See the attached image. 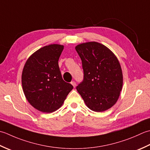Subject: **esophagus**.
<instances>
[{
    "instance_id": "obj_1",
    "label": "esophagus",
    "mask_w": 150,
    "mask_h": 150,
    "mask_svg": "<svg viewBox=\"0 0 150 150\" xmlns=\"http://www.w3.org/2000/svg\"><path fill=\"white\" fill-rule=\"evenodd\" d=\"M71 84H72V85L74 87H75L76 86V82L75 81H71Z\"/></svg>"
}]
</instances>
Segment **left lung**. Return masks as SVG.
<instances>
[{
    "instance_id": "1",
    "label": "left lung",
    "mask_w": 150,
    "mask_h": 150,
    "mask_svg": "<svg viewBox=\"0 0 150 150\" xmlns=\"http://www.w3.org/2000/svg\"><path fill=\"white\" fill-rule=\"evenodd\" d=\"M82 62L83 81L78 92L91 110L103 112L112 108L120 96L123 74L120 62L105 45L95 41L75 47Z\"/></svg>"
}]
</instances>
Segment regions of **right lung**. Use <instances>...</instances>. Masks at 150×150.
<instances>
[{
    "mask_svg": "<svg viewBox=\"0 0 150 150\" xmlns=\"http://www.w3.org/2000/svg\"><path fill=\"white\" fill-rule=\"evenodd\" d=\"M64 46L51 44L30 56L22 72V87L28 102L42 112H52L63 105L73 86L63 80L58 60Z\"/></svg>",
    "mask_w": 150,
    "mask_h": 150,
    "instance_id": "obj_1",
    "label": "right lung"
}]
</instances>
